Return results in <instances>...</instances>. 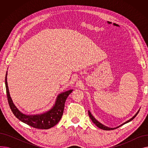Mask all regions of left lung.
<instances>
[{
    "mask_svg": "<svg viewBox=\"0 0 148 148\" xmlns=\"http://www.w3.org/2000/svg\"><path fill=\"white\" fill-rule=\"evenodd\" d=\"M138 112L139 111H138V112L133 116V118H132L131 119H130V120H128V121H127L126 122H125L124 123H123L122 125H123V124H125V123H128V122H130L131 121H132L133 120L136 116L137 115V114L138 113ZM88 113H89V117H90V119L92 120V121L93 122V123H95V125H96V126L97 127H98V128H99L100 129H102V130H113V129H114V128H108V127H106V126H104V125H103L102 123H99L98 121H97L95 119V118H94V116H93L92 115V114L90 113V112H89V111H88ZM121 126H122V125H121ZM121 126H119V127H121Z\"/></svg>",
    "mask_w": 148,
    "mask_h": 148,
    "instance_id": "1",
    "label": "left lung"
}]
</instances>
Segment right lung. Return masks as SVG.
Returning <instances> with one entry per match:
<instances>
[{
    "label": "right lung",
    "mask_w": 148,
    "mask_h": 148,
    "mask_svg": "<svg viewBox=\"0 0 148 148\" xmlns=\"http://www.w3.org/2000/svg\"><path fill=\"white\" fill-rule=\"evenodd\" d=\"M6 77L7 73L5 76V86L8 101L11 110L15 117L21 122L27 124L28 125L38 129H49L56 125L59 122L64 113L65 101L68 95L73 92V90H69L59 94L55 104L49 111L40 114L26 115L21 113L14 104L10 95Z\"/></svg>",
    "instance_id": "obj_1"
}]
</instances>
